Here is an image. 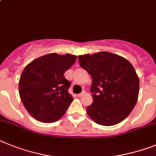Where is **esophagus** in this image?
<instances>
[{"mask_svg": "<svg viewBox=\"0 0 156 156\" xmlns=\"http://www.w3.org/2000/svg\"><path fill=\"white\" fill-rule=\"evenodd\" d=\"M85 94H86V92H85V91H82V92L81 93V94H78V97H79V98H80V97L83 96V95H84Z\"/></svg>", "mask_w": 156, "mask_h": 156, "instance_id": "esophagus-1", "label": "esophagus"}]
</instances>
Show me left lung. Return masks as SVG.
Returning a JSON list of instances; mask_svg holds the SVG:
<instances>
[{"instance_id": "obj_1", "label": "left lung", "mask_w": 156, "mask_h": 156, "mask_svg": "<svg viewBox=\"0 0 156 156\" xmlns=\"http://www.w3.org/2000/svg\"><path fill=\"white\" fill-rule=\"evenodd\" d=\"M80 66L92 77L93 103L86 112L94 122L112 126L130 114L139 95L140 80L133 65L110 52L78 55Z\"/></svg>"}]
</instances>
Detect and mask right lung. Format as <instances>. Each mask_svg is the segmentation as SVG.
<instances>
[{
	"instance_id": "obj_1",
	"label": "right lung",
	"mask_w": 156,
	"mask_h": 156,
	"mask_svg": "<svg viewBox=\"0 0 156 156\" xmlns=\"http://www.w3.org/2000/svg\"><path fill=\"white\" fill-rule=\"evenodd\" d=\"M77 56L51 53L27 64L19 81L21 101L32 117L40 122H55L73 101L68 92L70 82L64 77Z\"/></svg>"
}]
</instances>
